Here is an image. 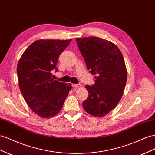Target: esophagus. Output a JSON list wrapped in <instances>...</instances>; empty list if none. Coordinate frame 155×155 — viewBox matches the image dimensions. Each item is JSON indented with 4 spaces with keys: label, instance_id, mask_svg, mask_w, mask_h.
I'll return each mask as SVG.
<instances>
[{
    "label": "esophagus",
    "instance_id": "obj_1",
    "mask_svg": "<svg viewBox=\"0 0 155 155\" xmlns=\"http://www.w3.org/2000/svg\"><path fill=\"white\" fill-rule=\"evenodd\" d=\"M72 87H74V88H76V87H81V85H80V84H72Z\"/></svg>",
    "mask_w": 155,
    "mask_h": 155
}]
</instances>
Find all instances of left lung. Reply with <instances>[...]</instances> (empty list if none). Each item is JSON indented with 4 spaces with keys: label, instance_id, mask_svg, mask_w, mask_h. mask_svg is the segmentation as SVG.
Segmentation results:
<instances>
[{
    "label": "left lung",
    "instance_id": "obj_1",
    "mask_svg": "<svg viewBox=\"0 0 155 155\" xmlns=\"http://www.w3.org/2000/svg\"><path fill=\"white\" fill-rule=\"evenodd\" d=\"M76 41L95 78L93 86L85 85L89 97L83 107L94 117H104L117 106L124 93L127 70L123 56L115 44L98 37L76 38Z\"/></svg>",
    "mask_w": 155,
    "mask_h": 155
}]
</instances>
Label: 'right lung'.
<instances>
[{
  "label": "right lung",
  "mask_w": 155,
  "mask_h": 155,
  "mask_svg": "<svg viewBox=\"0 0 155 155\" xmlns=\"http://www.w3.org/2000/svg\"><path fill=\"white\" fill-rule=\"evenodd\" d=\"M72 40H43L34 41L21 57L17 67L19 86L27 105L42 118L60 112L72 84L54 80L58 57Z\"/></svg>",
  "instance_id": "obj_1"
}]
</instances>
